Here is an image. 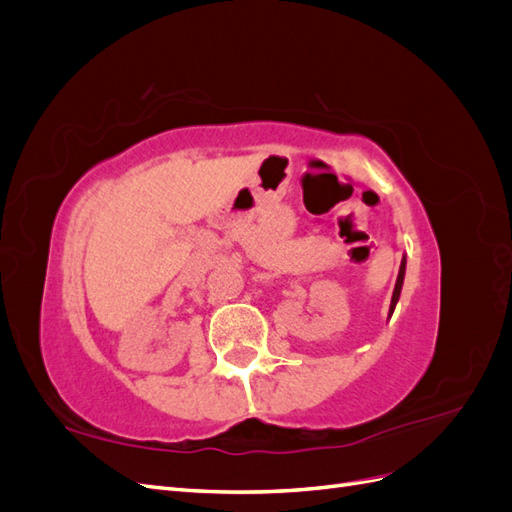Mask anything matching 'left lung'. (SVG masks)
Instances as JSON below:
<instances>
[{"label": "left lung", "mask_w": 512, "mask_h": 512, "mask_svg": "<svg viewBox=\"0 0 512 512\" xmlns=\"http://www.w3.org/2000/svg\"><path fill=\"white\" fill-rule=\"evenodd\" d=\"M404 277H406V256L401 258V265H399V275H397L395 290H393V299H391V307H389V318L393 316V312H395V305H397V301H399L401 288H404Z\"/></svg>", "instance_id": "left-lung-1"}]
</instances>
